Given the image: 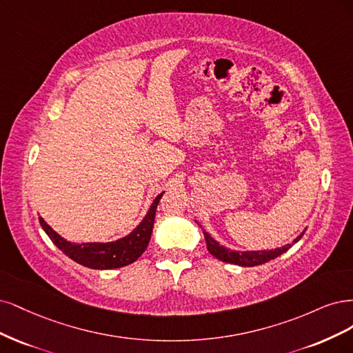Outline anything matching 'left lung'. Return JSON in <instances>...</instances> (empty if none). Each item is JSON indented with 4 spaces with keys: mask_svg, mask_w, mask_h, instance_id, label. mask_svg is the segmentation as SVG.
Here are the masks:
<instances>
[{
    "mask_svg": "<svg viewBox=\"0 0 353 353\" xmlns=\"http://www.w3.org/2000/svg\"><path fill=\"white\" fill-rule=\"evenodd\" d=\"M303 233H301L296 239H294L293 243H296L299 239L303 236ZM203 236H205L207 248H208V251L212 256H215L220 261H224V263L242 265V267H255V265L265 264V263H268V261L280 256L283 252H286L288 249L293 245V243H289V245L283 246V248L274 249V251H246V252H241V251H232V249H227V248L221 246L217 241H214V239L205 230H203Z\"/></svg>",
    "mask_w": 353,
    "mask_h": 353,
    "instance_id": "left-lung-1",
    "label": "left lung"
}]
</instances>
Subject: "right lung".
Segmentation results:
<instances>
[{
	"mask_svg": "<svg viewBox=\"0 0 353 353\" xmlns=\"http://www.w3.org/2000/svg\"><path fill=\"white\" fill-rule=\"evenodd\" d=\"M164 193V192H163ZM163 193L158 195L151 208L148 210L143 220L139 223L136 229L124 236L116 242H107V243H73L67 242L64 237H61L59 233L54 232L51 227L45 223L42 217H39V223L45 233L52 241V243L64 252V255L69 256L70 259L76 261L77 264H81L88 268L94 270H111V268H120L126 267L138 259L150 243L152 227L155 220V211L157 205L160 202Z\"/></svg>",
	"mask_w": 353,
	"mask_h": 353,
	"instance_id": "add662e5",
	"label": "right lung"
}]
</instances>
